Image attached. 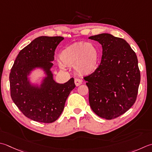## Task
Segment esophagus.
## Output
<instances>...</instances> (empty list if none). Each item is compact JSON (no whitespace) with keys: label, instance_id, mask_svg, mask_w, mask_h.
I'll return each instance as SVG.
<instances>
[{"label":"esophagus","instance_id":"obj_1","mask_svg":"<svg viewBox=\"0 0 152 152\" xmlns=\"http://www.w3.org/2000/svg\"><path fill=\"white\" fill-rule=\"evenodd\" d=\"M74 83H75V85L76 86H78L82 84V80L79 78H76L74 80Z\"/></svg>","mask_w":152,"mask_h":152}]
</instances>
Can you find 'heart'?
Returning <instances> with one entry per match:
<instances>
[{
	"label": "heart",
	"mask_w": 152,
	"mask_h": 152,
	"mask_svg": "<svg viewBox=\"0 0 152 152\" xmlns=\"http://www.w3.org/2000/svg\"><path fill=\"white\" fill-rule=\"evenodd\" d=\"M59 58L62 64L74 66L76 72L88 75L93 73L99 66V50L94 44L79 41L62 50ZM62 64H60V67L64 68Z\"/></svg>",
	"instance_id": "b5f03b06"
}]
</instances>
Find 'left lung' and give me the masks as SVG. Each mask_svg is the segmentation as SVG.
<instances>
[{
    "mask_svg": "<svg viewBox=\"0 0 152 152\" xmlns=\"http://www.w3.org/2000/svg\"><path fill=\"white\" fill-rule=\"evenodd\" d=\"M102 46V62L84 79L89 89L91 108L107 120L119 117L135 103L140 82L138 58L130 45L109 34L89 37Z\"/></svg>",
    "mask_w": 152,
    "mask_h": 152,
    "instance_id": "8db88e82",
    "label": "left lung"
}]
</instances>
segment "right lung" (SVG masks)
Here are the masks:
<instances>
[{
	"instance_id": "obj_1",
	"label": "right lung",
	"mask_w": 152,
	"mask_h": 152,
	"mask_svg": "<svg viewBox=\"0 0 152 152\" xmlns=\"http://www.w3.org/2000/svg\"><path fill=\"white\" fill-rule=\"evenodd\" d=\"M64 37L41 36L21 50L9 76L12 99L21 112L30 119L51 123L58 119L70 91L76 87L73 78L64 84L53 79L50 70L55 49ZM41 68L46 76L40 86L31 84L28 76Z\"/></svg>"
}]
</instances>
